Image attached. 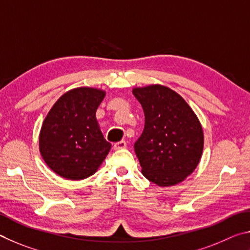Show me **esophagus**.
Here are the masks:
<instances>
[{
	"label": "esophagus",
	"mask_w": 250,
	"mask_h": 250,
	"mask_svg": "<svg viewBox=\"0 0 250 250\" xmlns=\"http://www.w3.org/2000/svg\"><path fill=\"white\" fill-rule=\"evenodd\" d=\"M126 146H127V144H126L125 141H121V142H117L114 144V149L115 150H120V149H124V148H126Z\"/></svg>",
	"instance_id": "esophagus-1"
}]
</instances>
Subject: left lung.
<instances>
[{
    "label": "left lung",
    "instance_id": "obj_1",
    "mask_svg": "<svg viewBox=\"0 0 250 250\" xmlns=\"http://www.w3.org/2000/svg\"><path fill=\"white\" fill-rule=\"evenodd\" d=\"M145 114V127L134 149L148 180L174 186L194 171L203 151V130L192 108L167 86L133 90Z\"/></svg>",
    "mask_w": 250,
    "mask_h": 250
}]
</instances>
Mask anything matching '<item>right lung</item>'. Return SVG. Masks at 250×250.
<instances>
[{
  "label": "right lung",
  "mask_w": 250,
  "mask_h": 250,
  "mask_svg": "<svg viewBox=\"0 0 250 250\" xmlns=\"http://www.w3.org/2000/svg\"><path fill=\"white\" fill-rule=\"evenodd\" d=\"M105 92L77 87L57 101L42 123L39 149L52 171L69 180L93 174L111 149L96 122Z\"/></svg>",
  "instance_id": "add662e5"
}]
</instances>
